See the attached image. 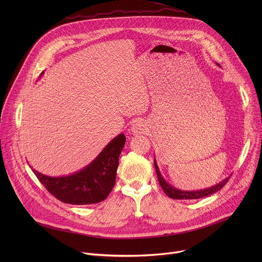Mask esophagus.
Masks as SVG:
<instances>
[{"label": "esophagus", "instance_id": "1", "mask_svg": "<svg viewBox=\"0 0 262 262\" xmlns=\"http://www.w3.org/2000/svg\"><path fill=\"white\" fill-rule=\"evenodd\" d=\"M145 130L144 128V125L141 123V122H136L133 126H132V133L134 135H141L143 134Z\"/></svg>", "mask_w": 262, "mask_h": 262}]
</instances>
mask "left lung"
Segmentation results:
<instances>
[{"mask_svg":"<svg viewBox=\"0 0 262 262\" xmlns=\"http://www.w3.org/2000/svg\"><path fill=\"white\" fill-rule=\"evenodd\" d=\"M155 167H156V171H157V175H158V179H159V182L162 186L163 191L165 192V194L172 198V199H176V200H190V199H199V198H203V197H206V196H209L211 194H214L216 193L217 191H220L224 185H225L230 176L229 177H226L224 180H222L221 182H219L217 184L211 186V188H208V189H204V190H200V191H181V190H178V189H175L174 186H172L171 184H169L165 179L164 177L162 176L161 172H160V169L158 167V164H157V161L155 160Z\"/></svg>","mask_w":262,"mask_h":262,"instance_id":"obj_1","label":"left lung"}]
</instances>
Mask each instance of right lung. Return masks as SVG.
<instances>
[{"instance_id":"add662e5","label":"right lung","mask_w":262,"mask_h":262,"mask_svg":"<svg viewBox=\"0 0 262 262\" xmlns=\"http://www.w3.org/2000/svg\"><path fill=\"white\" fill-rule=\"evenodd\" d=\"M124 144L125 136L119 134L92 163L68 176H47L34 169L33 172L45 188L64 203L73 205L98 203L104 200L114 188L119 156Z\"/></svg>"}]
</instances>
